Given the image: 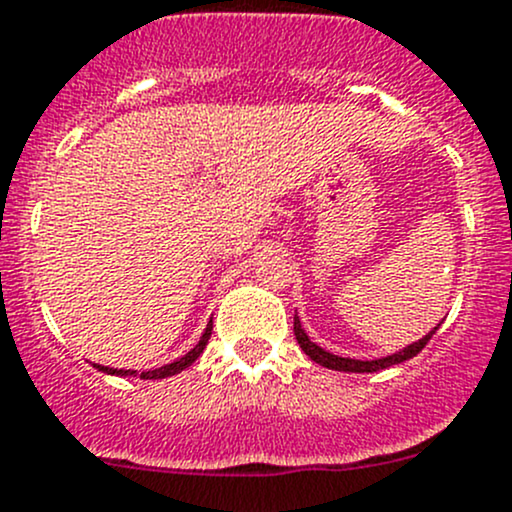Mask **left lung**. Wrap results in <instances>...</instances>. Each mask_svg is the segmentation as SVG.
Here are the masks:
<instances>
[{
  "label": "left lung",
  "instance_id": "1",
  "mask_svg": "<svg viewBox=\"0 0 512 512\" xmlns=\"http://www.w3.org/2000/svg\"><path fill=\"white\" fill-rule=\"evenodd\" d=\"M437 328L439 326H434V331H437ZM434 331H429L427 336H422V338H419V341L410 343V346L400 348V351H397V353L385 355V358L355 360V358H341V355H333V353L324 351V348H321V346H316V343L311 341L309 336H306L304 328H301L299 316L294 314V336H297V343L301 346V351L309 355V358L314 360V363L324 365V368H328V370H341V373H378V370L390 368V365L405 363V360L414 358V355H417L424 346H427L429 338H432Z\"/></svg>",
  "mask_w": 512,
  "mask_h": 512
}]
</instances>
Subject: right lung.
<instances>
[{"instance_id": "right-lung-1", "label": "right lung", "mask_w": 512, "mask_h": 512, "mask_svg": "<svg viewBox=\"0 0 512 512\" xmlns=\"http://www.w3.org/2000/svg\"><path fill=\"white\" fill-rule=\"evenodd\" d=\"M211 331H213V319L208 321L206 331H203V336H201V341H198L196 346L191 348V351H188L186 355H181V358H179V360H174V363L161 365V368H154V370H142V373H137V370H125V368H107V365H98V363H93V368H98V370H102V373H107V375H120V378H134V375H139V378H142V380H161V378H171V375L181 373V370H186L188 365L196 363L198 355H201V353H203V348L208 346V338H211Z\"/></svg>"}]
</instances>
